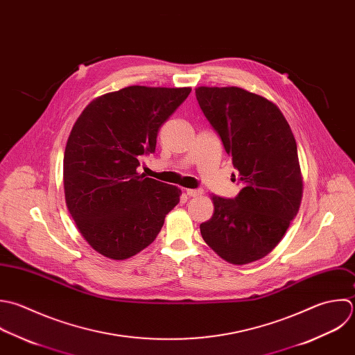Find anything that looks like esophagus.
Segmentation results:
<instances>
[{"instance_id": "obj_1", "label": "esophagus", "mask_w": 355, "mask_h": 355, "mask_svg": "<svg viewBox=\"0 0 355 355\" xmlns=\"http://www.w3.org/2000/svg\"><path fill=\"white\" fill-rule=\"evenodd\" d=\"M202 193H203V189H202V188H198V189H187V195L191 196V198L200 196Z\"/></svg>"}]
</instances>
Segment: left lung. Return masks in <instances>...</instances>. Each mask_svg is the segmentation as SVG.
<instances>
[{
  "instance_id": "obj_1",
  "label": "left lung",
  "mask_w": 355,
  "mask_h": 355,
  "mask_svg": "<svg viewBox=\"0 0 355 355\" xmlns=\"http://www.w3.org/2000/svg\"><path fill=\"white\" fill-rule=\"evenodd\" d=\"M195 92L242 187L234 199L211 196L214 214L200 224V234L225 261L249 264L281 242L299 211L303 181L296 139L282 112L264 96L238 87Z\"/></svg>"
}]
</instances>
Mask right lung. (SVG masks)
<instances>
[{"mask_svg":"<svg viewBox=\"0 0 355 355\" xmlns=\"http://www.w3.org/2000/svg\"><path fill=\"white\" fill-rule=\"evenodd\" d=\"M189 87L131 85L94 99L69 135L63 157L67 209L94 250L113 260L135 256L160 232L181 191L144 174L162 124Z\"/></svg>","mask_w":355,"mask_h":355,"instance_id":"1","label":"right lung"}]
</instances>
